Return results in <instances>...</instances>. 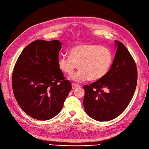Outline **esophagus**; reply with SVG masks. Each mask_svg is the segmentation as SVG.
<instances>
[{
	"label": "esophagus",
	"instance_id": "34e87169",
	"mask_svg": "<svg viewBox=\"0 0 149 149\" xmlns=\"http://www.w3.org/2000/svg\"><path fill=\"white\" fill-rule=\"evenodd\" d=\"M71 86H72V89H76V88H78V87H80V86H78V85L75 84H72Z\"/></svg>",
	"mask_w": 149,
	"mask_h": 149
}]
</instances>
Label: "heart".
Returning a JSON list of instances; mask_svg holds the SVG:
<instances>
[{"instance_id": "1", "label": "heart", "mask_w": 149, "mask_h": 149, "mask_svg": "<svg viewBox=\"0 0 149 149\" xmlns=\"http://www.w3.org/2000/svg\"><path fill=\"white\" fill-rule=\"evenodd\" d=\"M69 56L58 58V66L63 73L70 74L77 68L80 69L71 75L76 82L91 79L98 80L108 73L113 63V53L109 48L96 44H84L71 48Z\"/></svg>"}]
</instances>
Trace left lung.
<instances>
[{"instance_id":"left-lung-1","label":"left lung","mask_w":149,"mask_h":149,"mask_svg":"<svg viewBox=\"0 0 149 149\" xmlns=\"http://www.w3.org/2000/svg\"><path fill=\"white\" fill-rule=\"evenodd\" d=\"M115 45L116 53L108 73L84 87L85 111L99 121L113 120L122 113L131 101L137 85V68L132 56L121 42L115 40Z\"/></svg>"}]
</instances>
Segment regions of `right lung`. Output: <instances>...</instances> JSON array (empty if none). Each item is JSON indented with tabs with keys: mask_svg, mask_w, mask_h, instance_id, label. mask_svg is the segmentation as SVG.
I'll return each instance as SVG.
<instances>
[{
	"mask_svg": "<svg viewBox=\"0 0 149 149\" xmlns=\"http://www.w3.org/2000/svg\"><path fill=\"white\" fill-rule=\"evenodd\" d=\"M60 41L37 40L24 48L15 63L12 87L20 108L38 120L58 114L71 90L58 66Z\"/></svg>",
	"mask_w": 149,
	"mask_h": 149,
	"instance_id": "obj_1",
	"label": "right lung"
}]
</instances>
